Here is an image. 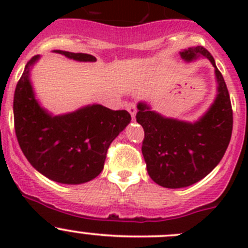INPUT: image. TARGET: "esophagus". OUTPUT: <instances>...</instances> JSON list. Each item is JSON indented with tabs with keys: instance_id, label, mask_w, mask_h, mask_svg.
<instances>
[{
	"instance_id": "1",
	"label": "esophagus",
	"mask_w": 248,
	"mask_h": 248,
	"mask_svg": "<svg viewBox=\"0 0 248 248\" xmlns=\"http://www.w3.org/2000/svg\"><path fill=\"white\" fill-rule=\"evenodd\" d=\"M126 109L128 110L129 114L132 115V119H134V117H136V112H137V106H136V103H134V102H131V103L127 104Z\"/></svg>"
}]
</instances>
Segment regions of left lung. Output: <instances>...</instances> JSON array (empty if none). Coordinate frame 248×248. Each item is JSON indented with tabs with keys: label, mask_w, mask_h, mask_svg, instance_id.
Wrapping results in <instances>:
<instances>
[{
	"label": "left lung",
	"mask_w": 248,
	"mask_h": 248,
	"mask_svg": "<svg viewBox=\"0 0 248 248\" xmlns=\"http://www.w3.org/2000/svg\"><path fill=\"white\" fill-rule=\"evenodd\" d=\"M180 54L186 61L199 56L210 60L218 81V94L196 124L166 119L146 104H138L136 119L144 128L141 151L147 172L167 188L191 186L211 172L226 154L232 131L231 97L212 55L204 46L188 47Z\"/></svg>",
	"instance_id": "left-lung-1"
}]
</instances>
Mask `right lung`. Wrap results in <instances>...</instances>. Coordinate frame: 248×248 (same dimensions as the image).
Segmentation results:
<instances>
[{
  "mask_svg": "<svg viewBox=\"0 0 248 248\" xmlns=\"http://www.w3.org/2000/svg\"><path fill=\"white\" fill-rule=\"evenodd\" d=\"M77 61L94 62L82 52L55 50ZM38 56L27 62L14 93V128L20 149L41 174L60 184L90 181L103 170L112 140L131 121L127 110H111L99 104L72 114L51 116L34 99L29 73Z\"/></svg>",
  "mask_w": 248,
  "mask_h": 248,
  "instance_id": "right-lung-1",
  "label": "right lung"
}]
</instances>
